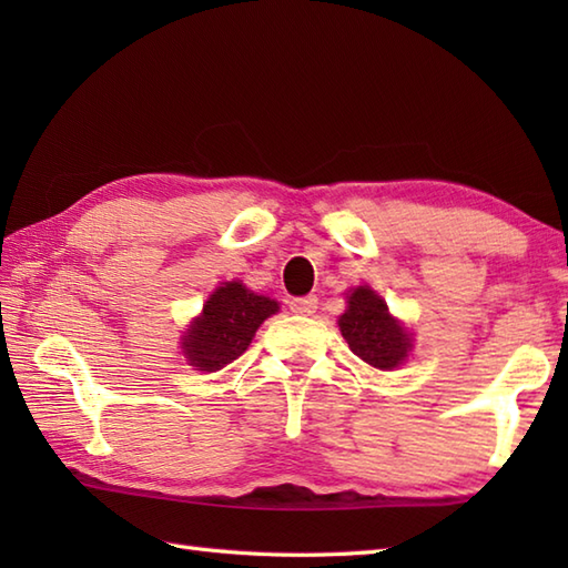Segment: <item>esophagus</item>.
<instances>
[{"label": "esophagus", "instance_id": "obj_1", "mask_svg": "<svg viewBox=\"0 0 568 568\" xmlns=\"http://www.w3.org/2000/svg\"><path fill=\"white\" fill-rule=\"evenodd\" d=\"M291 310L295 312V315H303V317L315 315V312H317V297H315V295L293 297V300H291Z\"/></svg>", "mask_w": 568, "mask_h": 568}]
</instances>
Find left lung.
<instances>
[{
	"label": "left lung",
	"mask_w": 568,
	"mask_h": 568,
	"mask_svg": "<svg viewBox=\"0 0 568 568\" xmlns=\"http://www.w3.org/2000/svg\"><path fill=\"white\" fill-rule=\"evenodd\" d=\"M339 329L348 348L378 371L397 368L413 348L407 332L388 315V305L368 285H358L348 297Z\"/></svg>",
	"instance_id": "left-lung-1"
}]
</instances>
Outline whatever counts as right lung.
I'll return each mask as SVG.
<instances>
[{
	"mask_svg": "<svg viewBox=\"0 0 568 568\" xmlns=\"http://www.w3.org/2000/svg\"><path fill=\"white\" fill-rule=\"evenodd\" d=\"M277 312V303L241 283L216 287L202 315L183 336V352L197 371H220L246 352L253 334Z\"/></svg>",
	"mask_w": 568,
	"mask_h": 568,
	"instance_id": "right-lung-1",
	"label": "right lung"
}]
</instances>
